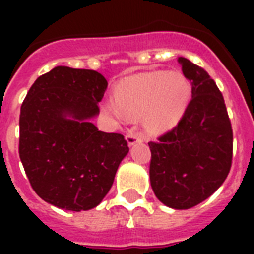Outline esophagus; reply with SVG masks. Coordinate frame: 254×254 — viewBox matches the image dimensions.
Listing matches in <instances>:
<instances>
[{
  "instance_id": "1",
  "label": "esophagus",
  "mask_w": 254,
  "mask_h": 254,
  "mask_svg": "<svg viewBox=\"0 0 254 254\" xmlns=\"http://www.w3.org/2000/svg\"><path fill=\"white\" fill-rule=\"evenodd\" d=\"M127 141L129 145H134V143L137 142H142L143 141V137L139 133H137V131L134 130H127Z\"/></svg>"
}]
</instances>
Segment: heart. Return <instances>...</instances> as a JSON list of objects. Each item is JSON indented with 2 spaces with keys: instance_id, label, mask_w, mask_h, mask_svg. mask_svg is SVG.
<instances>
[{
  "instance_id": "b5f03b06",
  "label": "heart",
  "mask_w": 254,
  "mask_h": 254,
  "mask_svg": "<svg viewBox=\"0 0 254 254\" xmlns=\"http://www.w3.org/2000/svg\"><path fill=\"white\" fill-rule=\"evenodd\" d=\"M190 97L191 87L181 72L154 71L124 81L116 91V100H107L104 108L119 120L145 116L149 130L162 131L181 120Z\"/></svg>"
}]
</instances>
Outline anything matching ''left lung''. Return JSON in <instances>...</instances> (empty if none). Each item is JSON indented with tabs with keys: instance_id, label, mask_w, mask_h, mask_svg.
Segmentation results:
<instances>
[{
	"instance_id": "8db88e82",
	"label": "left lung",
	"mask_w": 254,
	"mask_h": 254,
	"mask_svg": "<svg viewBox=\"0 0 254 254\" xmlns=\"http://www.w3.org/2000/svg\"><path fill=\"white\" fill-rule=\"evenodd\" d=\"M191 81V100L179 123L149 142L150 183L167 207L189 209L216 191L232 166L233 133L224 97L208 72L178 58Z\"/></svg>"
}]
</instances>
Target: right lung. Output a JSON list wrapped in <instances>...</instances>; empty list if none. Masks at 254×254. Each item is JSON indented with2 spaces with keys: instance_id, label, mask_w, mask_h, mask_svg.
<instances>
[{
  "instance_id": "add662e5",
  "label": "right lung",
  "mask_w": 254,
  "mask_h": 254,
  "mask_svg": "<svg viewBox=\"0 0 254 254\" xmlns=\"http://www.w3.org/2000/svg\"><path fill=\"white\" fill-rule=\"evenodd\" d=\"M107 87L93 69L58 65L34 81L22 103L19 158L38 196L58 208L99 205L129 151L123 134L89 123Z\"/></svg>"
}]
</instances>
